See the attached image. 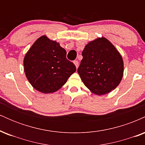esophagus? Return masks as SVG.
<instances>
[{"label": "esophagus", "mask_w": 145, "mask_h": 145, "mask_svg": "<svg viewBox=\"0 0 145 145\" xmlns=\"http://www.w3.org/2000/svg\"><path fill=\"white\" fill-rule=\"evenodd\" d=\"M74 63L75 65H76V68H78V66H79V62H78V61H74Z\"/></svg>", "instance_id": "esophagus-1"}]
</instances>
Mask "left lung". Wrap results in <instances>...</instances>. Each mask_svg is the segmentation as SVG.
Masks as SVG:
<instances>
[{
    "label": "left lung",
    "instance_id": "obj_1",
    "mask_svg": "<svg viewBox=\"0 0 145 145\" xmlns=\"http://www.w3.org/2000/svg\"><path fill=\"white\" fill-rule=\"evenodd\" d=\"M78 73L86 87L97 95L116 89L123 76L122 56L106 38L90 41L83 50Z\"/></svg>",
    "mask_w": 145,
    "mask_h": 145
}]
</instances>
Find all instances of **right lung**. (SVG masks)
Listing matches in <instances>:
<instances>
[{"label":"right lung","mask_w":145,"mask_h":145,"mask_svg":"<svg viewBox=\"0 0 145 145\" xmlns=\"http://www.w3.org/2000/svg\"><path fill=\"white\" fill-rule=\"evenodd\" d=\"M66 55L67 52L56 41L46 35L38 38L24 59L25 74L33 87L43 93L61 89L76 71Z\"/></svg>","instance_id":"1"}]
</instances>
